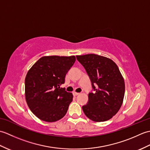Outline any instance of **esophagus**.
Returning <instances> with one entry per match:
<instances>
[{"label": "esophagus", "instance_id": "34e87169", "mask_svg": "<svg viewBox=\"0 0 150 150\" xmlns=\"http://www.w3.org/2000/svg\"><path fill=\"white\" fill-rule=\"evenodd\" d=\"M79 95V93H77V92H73V95L74 96H77V95Z\"/></svg>", "mask_w": 150, "mask_h": 150}]
</instances>
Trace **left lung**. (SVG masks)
<instances>
[{"label": "left lung", "instance_id": "obj_1", "mask_svg": "<svg viewBox=\"0 0 150 150\" xmlns=\"http://www.w3.org/2000/svg\"><path fill=\"white\" fill-rule=\"evenodd\" d=\"M86 69L94 92L82 106L84 114L95 122H104L115 115L122 106L125 84L117 64L107 57L95 54L77 55Z\"/></svg>", "mask_w": 150, "mask_h": 150}]
</instances>
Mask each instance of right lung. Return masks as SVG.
Listing matches in <instances>:
<instances>
[{"label":"right lung","mask_w":150,"mask_h":150,"mask_svg":"<svg viewBox=\"0 0 150 150\" xmlns=\"http://www.w3.org/2000/svg\"><path fill=\"white\" fill-rule=\"evenodd\" d=\"M75 60V56L42 57L28 71L26 100L30 110L40 120L55 122L67 113L73 95L60 86L64 84L66 73Z\"/></svg>","instance_id":"right-lung-1"}]
</instances>
